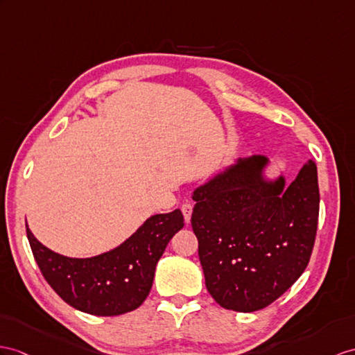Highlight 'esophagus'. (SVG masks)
<instances>
[{
    "label": "esophagus",
    "instance_id": "obj_1",
    "mask_svg": "<svg viewBox=\"0 0 355 355\" xmlns=\"http://www.w3.org/2000/svg\"><path fill=\"white\" fill-rule=\"evenodd\" d=\"M180 209H182L184 218H185V221L188 223V221H189V218H191V214H193V205L187 202V203H184V205H182V207H180Z\"/></svg>",
    "mask_w": 355,
    "mask_h": 355
}]
</instances>
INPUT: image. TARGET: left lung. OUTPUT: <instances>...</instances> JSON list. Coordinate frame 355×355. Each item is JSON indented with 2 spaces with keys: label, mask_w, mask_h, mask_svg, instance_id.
<instances>
[{
  "label": "left lung",
  "mask_w": 355,
  "mask_h": 355,
  "mask_svg": "<svg viewBox=\"0 0 355 355\" xmlns=\"http://www.w3.org/2000/svg\"><path fill=\"white\" fill-rule=\"evenodd\" d=\"M266 158L239 161L197 188L191 226L206 288L224 309L254 312L286 292L306 270L319 217L313 159L284 188L266 184Z\"/></svg>",
  "instance_id": "left-lung-1"
}]
</instances>
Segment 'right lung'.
Returning a JSON list of instances; mask_svg holds the SVG:
<instances>
[{
    "label": "right lung",
    "mask_w": 355,
    "mask_h": 355,
    "mask_svg": "<svg viewBox=\"0 0 355 355\" xmlns=\"http://www.w3.org/2000/svg\"><path fill=\"white\" fill-rule=\"evenodd\" d=\"M184 227L179 209L153 215L122 245L89 259L64 257L27 236L40 272L57 295L81 312L117 316L132 312L149 295L155 266L170 239Z\"/></svg>",
    "instance_id": "obj_1"
}]
</instances>
